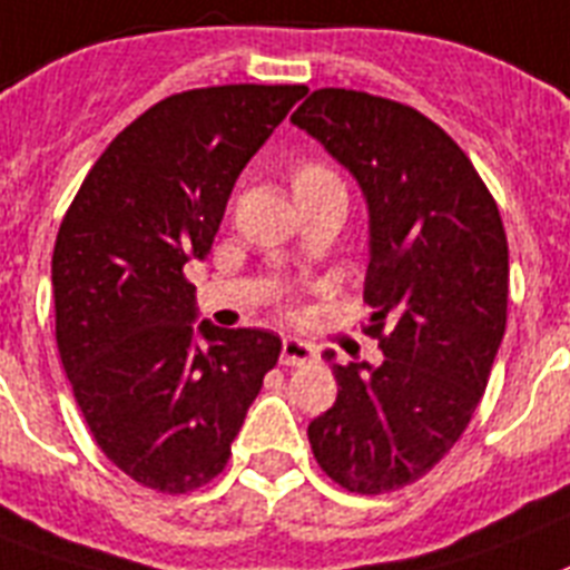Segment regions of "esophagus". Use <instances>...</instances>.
<instances>
[{
    "mask_svg": "<svg viewBox=\"0 0 570 570\" xmlns=\"http://www.w3.org/2000/svg\"><path fill=\"white\" fill-rule=\"evenodd\" d=\"M317 358V350H314L312 343L299 341V337H285L282 343V355L279 361L285 366H303V364H312Z\"/></svg>",
    "mask_w": 570,
    "mask_h": 570,
    "instance_id": "esophagus-1",
    "label": "esophagus"
}]
</instances>
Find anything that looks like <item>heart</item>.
Here are the masks:
<instances>
[{"mask_svg": "<svg viewBox=\"0 0 570 570\" xmlns=\"http://www.w3.org/2000/svg\"><path fill=\"white\" fill-rule=\"evenodd\" d=\"M308 174H328L326 168H320V166H305V168H299V171H296V177H308Z\"/></svg>", "mask_w": 570, "mask_h": 570, "instance_id": "b5f03b06", "label": "heart"}]
</instances>
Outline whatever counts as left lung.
I'll list each match as a JSON object with an SVG mask.
<instances>
[{
	"label": "left lung",
	"instance_id": "obj_1",
	"mask_svg": "<svg viewBox=\"0 0 570 570\" xmlns=\"http://www.w3.org/2000/svg\"><path fill=\"white\" fill-rule=\"evenodd\" d=\"M291 121L364 191L366 335L384 352L381 366L332 364L337 399L308 443L332 481L381 495L431 472L481 402L507 328V233L481 174L420 110L328 87Z\"/></svg>",
	"mask_w": 570,
	"mask_h": 570
}]
</instances>
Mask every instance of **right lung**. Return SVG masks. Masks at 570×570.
I'll use <instances>...</instances> for the list:
<instances>
[{
	"label": "right lung",
	"mask_w": 570,
	"mask_h": 570,
	"mask_svg": "<svg viewBox=\"0 0 570 570\" xmlns=\"http://www.w3.org/2000/svg\"><path fill=\"white\" fill-rule=\"evenodd\" d=\"M308 92L227 83L177 92L121 130L75 195L51 256L55 335L98 449L180 495L224 472L282 341L195 326L183 267L206 258L238 174Z\"/></svg>",
	"instance_id": "right-lung-1"
}]
</instances>
